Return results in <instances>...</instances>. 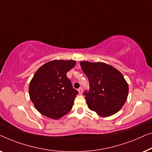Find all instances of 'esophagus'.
I'll return each mask as SVG.
<instances>
[{"label":"esophagus","instance_id":"1","mask_svg":"<svg viewBox=\"0 0 152 152\" xmlns=\"http://www.w3.org/2000/svg\"><path fill=\"white\" fill-rule=\"evenodd\" d=\"M78 93L80 94H81L83 93V88H82V87H80V88H78Z\"/></svg>","mask_w":152,"mask_h":152}]
</instances>
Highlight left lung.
Instances as JSON below:
<instances>
[{"instance_id": "1", "label": "left lung", "mask_w": 152, "mask_h": 152, "mask_svg": "<svg viewBox=\"0 0 152 152\" xmlns=\"http://www.w3.org/2000/svg\"><path fill=\"white\" fill-rule=\"evenodd\" d=\"M89 83V91H85L89 110L98 116L108 117L118 112L127 98L129 87L121 72L104 63H80Z\"/></svg>"}]
</instances>
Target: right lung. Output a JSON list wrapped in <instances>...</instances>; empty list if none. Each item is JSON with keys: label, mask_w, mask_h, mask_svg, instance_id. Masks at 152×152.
Wrapping results in <instances>:
<instances>
[{"label": "right lung", "mask_w": 152, "mask_h": 152, "mask_svg": "<svg viewBox=\"0 0 152 152\" xmlns=\"http://www.w3.org/2000/svg\"><path fill=\"white\" fill-rule=\"evenodd\" d=\"M73 60H54L42 65L30 81L29 97L36 110L57 120L72 110L78 91L73 88L67 72L76 65Z\"/></svg>", "instance_id": "obj_1"}]
</instances>
